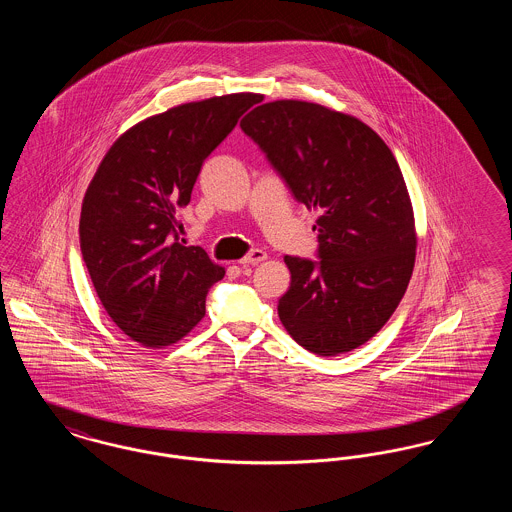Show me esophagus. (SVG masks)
Here are the masks:
<instances>
[{"mask_svg": "<svg viewBox=\"0 0 512 512\" xmlns=\"http://www.w3.org/2000/svg\"><path fill=\"white\" fill-rule=\"evenodd\" d=\"M267 259V251H263V249H253L249 255H245L244 259H240V265L245 267V265H257V263H261V261H265Z\"/></svg>", "mask_w": 512, "mask_h": 512, "instance_id": "esophagus-1", "label": "esophagus"}]
</instances>
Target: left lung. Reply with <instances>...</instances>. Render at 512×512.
Segmentation results:
<instances>
[{
  "label": "left lung",
  "instance_id": "1",
  "mask_svg": "<svg viewBox=\"0 0 512 512\" xmlns=\"http://www.w3.org/2000/svg\"><path fill=\"white\" fill-rule=\"evenodd\" d=\"M240 126L318 213L320 261L284 257L292 282L278 317L317 355L357 349L390 320L413 276V203L390 147L357 117L301 99L263 103Z\"/></svg>",
  "mask_w": 512,
  "mask_h": 512
}]
</instances>
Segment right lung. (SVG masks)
I'll use <instances>...</instances> for the list:
<instances>
[{
	"mask_svg": "<svg viewBox=\"0 0 512 512\" xmlns=\"http://www.w3.org/2000/svg\"><path fill=\"white\" fill-rule=\"evenodd\" d=\"M259 99L190 101L130 126L84 194L82 259L107 315L144 347H169L205 317V295L224 268L178 242L176 207L190 203L203 161Z\"/></svg>",
	"mask_w": 512,
	"mask_h": 512,
	"instance_id": "add662e5",
	"label": "right lung"
}]
</instances>
